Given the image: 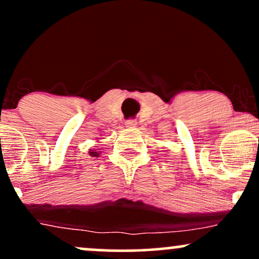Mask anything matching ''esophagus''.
<instances>
[{
    "mask_svg": "<svg viewBox=\"0 0 259 259\" xmlns=\"http://www.w3.org/2000/svg\"><path fill=\"white\" fill-rule=\"evenodd\" d=\"M136 125H138V123H136L135 119H127L125 121V126L129 127V129H135Z\"/></svg>",
    "mask_w": 259,
    "mask_h": 259,
    "instance_id": "obj_1",
    "label": "esophagus"
}]
</instances>
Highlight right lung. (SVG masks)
<instances>
[{"label": "right lung", "instance_id": "1", "mask_svg": "<svg viewBox=\"0 0 259 259\" xmlns=\"http://www.w3.org/2000/svg\"><path fill=\"white\" fill-rule=\"evenodd\" d=\"M89 153H90V156H92V157H99V154H100V152H96L95 150H90L89 151Z\"/></svg>", "mask_w": 259, "mask_h": 259}]
</instances>
